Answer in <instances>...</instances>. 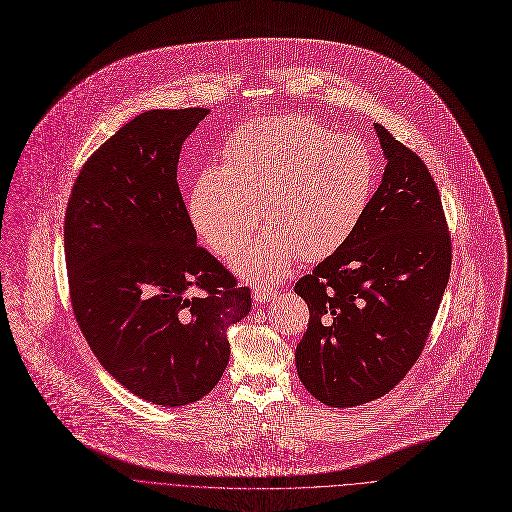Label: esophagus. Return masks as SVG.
I'll list each match as a JSON object with an SVG mask.
<instances>
[{
  "mask_svg": "<svg viewBox=\"0 0 512 512\" xmlns=\"http://www.w3.org/2000/svg\"><path fill=\"white\" fill-rule=\"evenodd\" d=\"M278 292L276 290H272V288H256L254 292H252V296H254V302H260V304H264V302H270L274 296H276Z\"/></svg>",
  "mask_w": 512,
  "mask_h": 512,
  "instance_id": "1",
  "label": "esophagus"
}]
</instances>
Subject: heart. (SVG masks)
I'll return each instance as SVG.
<instances>
[{
    "label": "heart",
    "instance_id": "1",
    "mask_svg": "<svg viewBox=\"0 0 512 512\" xmlns=\"http://www.w3.org/2000/svg\"><path fill=\"white\" fill-rule=\"evenodd\" d=\"M377 183V159L355 135H335L304 115L256 119L236 129L220 167L191 181L187 216L216 254L236 250L260 220L268 226L232 258L252 284L294 262L335 254L361 224Z\"/></svg>",
    "mask_w": 512,
    "mask_h": 512
}]
</instances>
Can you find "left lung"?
Instances as JSON below:
<instances>
[{
    "mask_svg": "<svg viewBox=\"0 0 512 512\" xmlns=\"http://www.w3.org/2000/svg\"><path fill=\"white\" fill-rule=\"evenodd\" d=\"M385 169L367 212L294 292L309 304L296 371L313 397L355 407L391 391L418 361L450 278L442 199L426 163L373 125Z\"/></svg>",
    "mask_w": 512,
    "mask_h": 512,
    "instance_id": "1",
    "label": "left lung"
}]
</instances>
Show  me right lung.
Instances as JSON below:
<instances>
[{"instance_id":"obj_1","label":"right lung","mask_w":512,"mask_h":512,"mask_svg":"<svg viewBox=\"0 0 512 512\" xmlns=\"http://www.w3.org/2000/svg\"><path fill=\"white\" fill-rule=\"evenodd\" d=\"M210 109L145 111L84 163L64 218L74 317L121 385L161 407L222 379L250 288L197 246L177 185L183 141Z\"/></svg>"}]
</instances>
